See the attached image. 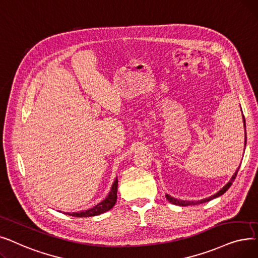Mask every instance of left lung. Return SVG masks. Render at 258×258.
<instances>
[{"label":"left lung","instance_id":"1","mask_svg":"<svg viewBox=\"0 0 258 258\" xmlns=\"http://www.w3.org/2000/svg\"><path fill=\"white\" fill-rule=\"evenodd\" d=\"M242 112V111H241ZM242 120H243V127L246 128V120H244V116H243V114H242ZM246 144H247V136H246V129H244V147H246ZM240 167V166H239ZM239 167H238V169L236 170V172L232 175V177H231V179L228 181V183L227 185L225 186V187H223L222 189H220L218 192H216L215 194H213L212 196H209V198H207V199H203V200H201V201H180V200H176V199H174V198H172V196L171 195H168V194H166L165 196H166V199L171 203V204H173V205H176V206H183V207H186V206H194V205H200V204H204V203H207V202H209V201H211V200H213V199H216V198H218V196H220V195H223L230 187H231V185H232V182L234 181V179H235V177H236V174H237V172H238V170H239Z\"/></svg>","mask_w":258,"mask_h":258}]
</instances>
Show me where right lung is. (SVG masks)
<instances>
[{"label":"right lung","mask_w":258,"mask_h":258,"mask_svg":"<svg viewBox=\"0 0 258 258\" xmlns=\"http://www.w3.org/2000/svg\"><path fill=\"white\" fill-rule=\"evenodd\" d=\"M117 186H118V180L116 177L112 183L111 189H110V191L107 195V198L105 200H103L101 203L95 205L94 207L90 208V209H88V210H84V211H80V212H72V213L66 212L65 214H68L70 216H76V217H90V216L100 215L102 213L109 211L110 209H112V207L116 203Z\"/></svg>","instance_id":"1"}]
</instances>
